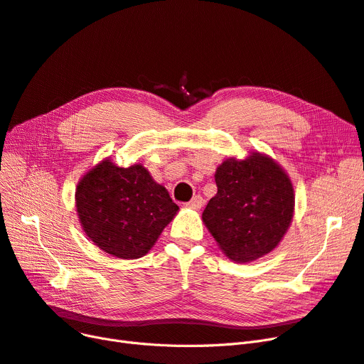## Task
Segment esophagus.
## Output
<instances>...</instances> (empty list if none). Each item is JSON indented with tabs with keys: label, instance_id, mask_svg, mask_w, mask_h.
<instances>
[{
	"label": "esophagus",
	"instance_id": "1",
	"mask_svg": "<svg viewBox=\"0 0 364 364\" xmlns=\"http://www.w3.org/2000/svg\"><path fill=\"white\" fill-rule=\"evenodd\" d=\"M186 205L189 207V208H192V210H199L200 207L204 205V199H203V196L196 195V196H193V198H192L191 203H187Z\"/></svg>",
	"mask_w": 364,
	"mask_h": 364
}]
</instances>
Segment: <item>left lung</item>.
<instances>
[{
  "label": "left lung",
  "mask_w": 364,
  "mask_h": 364,
  "mask_svg": "<svg viewBox=\"0 0 364 364\" xmlns=\"http://www.w3.org/2000/svg\"><path fill=\"white\" fill-rule=\"evenodd\" d=\"M218 193L203 213V222L228 258L257 261L274 250L289 230L294 186L274 159L250 151L246 159L228 157L218 166Z\"/></svg>",
  "instance_id": "8db88e82"
}]
</instances>
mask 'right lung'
Listing matches in <instances>:
<instances>
[{
    "label": "right lung",
    "mask_w": 364,
    "mask_h": 364,
    "mask_svg": "<svg viewBox=\"0 0 364 364\" xmlns=\"http://www.w3.org/2000/svg\"><path fill=\"white\" fill-rule=\"evenodd\" d=\"M75 203L87 237L119 259H138L150 252L180 210L146 168H121L111 157L80 177Z\"/></svg>",
    "instance_id": "obj_1"
}]
</instances>
